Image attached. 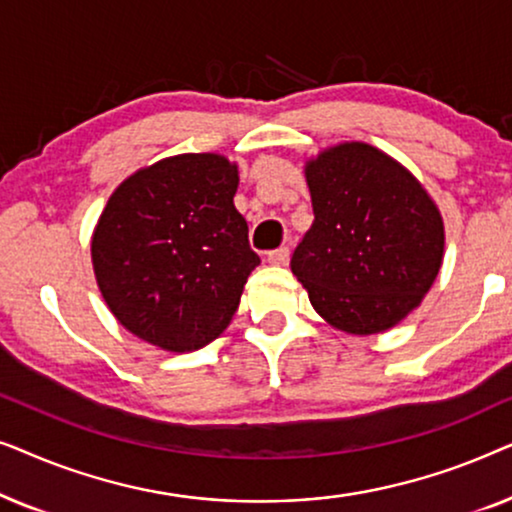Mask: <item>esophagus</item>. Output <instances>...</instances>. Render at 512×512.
I'll return each mask as SVG.
<instances>
[{
  "mask_svg": "<svg viewBox=\"0 0 512 512\" xmlns=\"http://www.w3.org/2000/svg\"><path fill=\"white\" fill-rule=\"evenodd\" d=\"M268 263H270V265H286V263H289V249L282 247V249L270 251V254H268Z\"/></svg>",
  "mask_w": 512,
  "mask_h": 512,
  "instance_id": "esophagus-1",
  "label": "esophagus"
}]
</instances>
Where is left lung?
<instances>
[{
    "label": "left lung",
    "instance_id": "left-lung-1",
    "mask_svg": "<svg viewBox=\"0 0 512 512\" xmlns=\"http://www.w3.org/2000/svg\"><path fill=\"white\" fill-rule=\"evenodd\" d=\"M314 223L291 258L314 312L349 335L384 333L436 282L445 223L408 167L373 144L340 142L305 160Z\"/></svg>",
    "mask_w": 512,
    "mask_h": 512
}]
</instances>
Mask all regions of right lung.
I'll use <instances>...</instances> for the list:
<instances>
[{
    "instance_id": "add662e5",
    "label": "right lung",
    "mask_w": 512,
    "mask_h": 512,
    "mask_svg": "<svg viewBox=\"0 0 512 512\" xmlns=\"http://www.w3.org/2000/svg\"><path fill=\"white\" fill-rule=\"evenodd\" d=\"M237 184V163L221 153H179L109 195L90 258L104 303L139 340L184 354L228 328L261 263L233 205Z\"/></svg>"
}]
</instances>
